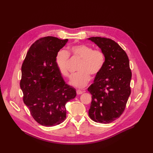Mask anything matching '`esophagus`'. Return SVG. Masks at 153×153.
Segmentation results:
<instances>
[{
    "instance_id": "obj_1",
    "label": "esophagus",
    "mask_w": 153,
    "mask_h": 153,
    "mask_svg": "<svg viewBox=\"0 0 153 153\" xmlns=\"http://www.w3.org/2000/svg\"><path fill=\"white\" fill-rule=\"evenodd\" d=\"M83 92H84V91H80V90H77L76 91V94H78V95H79V94H82Z\"/></svg>"
}]
</instances>
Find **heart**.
<instances>
[{
    "label": "heart",
    "instance_id": "1",
    "mask_svg": "<svg viewBox=\"0 0 153 153\" xmlns=\"http://www.w3.org/2000/svg\"><path fill=\"white\" fill-rule=\"evenodd\" d=\"M69 55L81 59L78 72L71 78V85L82 89L91 80V75H96L101 71L105 62V55L102 51L94 50L86 45H73L66 51L61 50L55 57V64L60 73L64 77H69L68 69Z\"/></svg>",
    "mask_w": 153,
    "mask_h": 153
}]
</instances>
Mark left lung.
<instances>
[{"mask_svg":"<svg viewBox=\"0 0 153 153\" xmlns=\"http://www.w3.org/2000/svg\"><path fill=\"white\" fill-rule=\"evenodd\" d=\"M87 39L94 43L105 55L103 69L88 88L92 95L89 115L96 123L108 124L121 116L131 94L129 59L114 40L101 37Z\"/></svg>","mask_w":153,"mask_h":153,"instance_id":"8db88e82","label":"left lung"}]
</instances>
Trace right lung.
I'll return each mask as SVG.
<instances>
[{"label": "right lung", "instance_id": "add662e5", "mask_svg": "<svg viewBox=\"0 0 153 153\" xmlns=\"http://www.w3.org/2000/svg\"><path fill=\"white\" fill-rule=\"evenodd\" d=\"M68 39L47 36L32 45L22 66L20 88L24 102L36 122L54 126L66 117V104L76 90L66 84L55 64V57Z\"/></svg>", "mask_w": 153, "mask_h": 153}]
</instances>
